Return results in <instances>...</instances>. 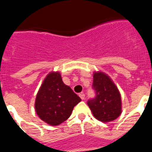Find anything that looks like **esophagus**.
I'll list each match as a JSON object with an SVG mask.
<instances>
[{
    "instance_id": "34e87169",
    "label": "esophagus",
    "mask_w": 152,
    "mask_h": 152,
    "mask_svg": "<svg viewBox=\"0 0 152 152\" xmlns=\"http://www.w3.org/2000/svg\"><path fill=\"white\" fill-rule=\"evenodd\" d=\"M79 96H80L81 100H84V98H85V94H84V93H80V94H79Z\"/></svg>"
}]
</instances>
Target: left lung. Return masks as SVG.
I'll list each match as a JSON object with an SVG mask.
<instances>
[{
  "mask_svg": "<svg viewBox=\"0 0 152 152\" xmlns=\"http://www.w3.org/2000/svg\"><path fill=\"white\" fill-rule=\"evenodd\" d=\"M93 77L96 97L88 102L93 115L103 123L117 119L122 113L121 95L117 87L109 75L102 72H95Z\"/></svg>",
  "mask_w": 152,
  "mask_h": 152,
  "instance_id": "left-lung-1",
  "label": "left lung"
}]
</instances>
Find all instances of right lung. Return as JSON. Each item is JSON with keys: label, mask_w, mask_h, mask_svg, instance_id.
I'll list each match as a JSON object with an SVG mask.
<instances>
[{"label": "right lung", "mask_w": 152, "mask_h": 152, "mask_svg": "<svg viewBox=\"0 0 152 152\" xmlns=\"http://www.w3.org/2000/svg\"><path fill=\"white\" fill-rule=\"evenodd\" d=\"M80 100L72 88L63 83L61 74L52 72L47 75L36 94L35 110L47 124L58 126L69 118Z\"/></svg>", "instance_id": "obj_1"}]
</instances>
